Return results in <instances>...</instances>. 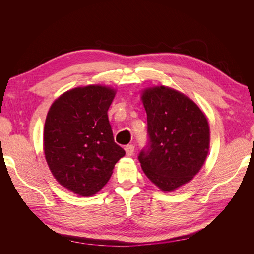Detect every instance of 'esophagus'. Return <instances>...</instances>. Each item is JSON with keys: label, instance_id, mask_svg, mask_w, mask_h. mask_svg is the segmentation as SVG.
I'll return each mask as SVG.
<instances>
[{"label": "esophagus", "instance_id": "esophagus-1", "mask_svg": "<svg viewBox=\"0 0 254 254\" xmlns=\"http://www.w3.org/2000/svg\"><path fill=\"white\" fill-rule=\"evenodd\" d=\"M125 150H126L127 156H132L133 153H134V146H133L132 144H130V145H126Z\"/></svg>", "mask_w": 254, "mask_h": 254}]
</instances>
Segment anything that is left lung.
Instances as JSON below:
<instances>
[{
    "mask_svg": "<svg viewBox=\"0 0 254 254\" xmlns=\"http://www.w3.org/2000/svg\"><path fill=\"white\" fill-rule=\"evenodd\" d=\"M147 145L139 159L145 175L163 191H172L193 179L209 151V123L199 107L167 87L145 90Z\"/></svg>",
    "mask_w": 254,
    "mask_h": 254,
    "instance_id": "1",
    "label": "left lung"
}]
</instances>
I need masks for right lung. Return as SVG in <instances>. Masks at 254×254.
I'll return each instance as SVG.
<instances>
[{
	"mask_svg": "<svg viewBox=\"0 0 254 254\" xmlns=\"http://www.w3.org/2000/svg\"><path fill=\"white\" fill-rule=\"evenodd\" d=\"M115 91L75 88L53 103L44 125V155L61 186L93 196L108 182L125 150L114 142L108 109Z\"/></svg>",
	"mask_w": 254,
	"mask_h": 254,
	"instance_id": "add662e5",
	"label": "right lung"
}]
</instances>
